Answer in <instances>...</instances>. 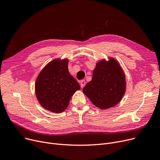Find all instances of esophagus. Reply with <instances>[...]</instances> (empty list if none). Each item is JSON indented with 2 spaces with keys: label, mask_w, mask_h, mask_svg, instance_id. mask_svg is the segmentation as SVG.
Segmentation results:
<instances>
[{
  "label": "esophagus",
  "mask_w": 160,
  "mask_h": 160,
  "mask_svg": "<svg viewBox=\"0 0 160 160\" xmlns=\"http://www.w3.org/2000/svg\"><path fill=\"white\" fill-rule=\"evenodd\" d=\"M86 81H85L84 80H82L81 82H80V86H81V88H83L84 86H85V85H86Z\"/></svg>",
  "instance_id": "esophagus-1"
}]
</instances>
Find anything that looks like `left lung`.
Wrapping results in <instances>:
<instances>
[{"mask_svg": "<svg viewBox=\"0 0 160 160\" xmlns=\"http://www.w3.org/2000/svg\"><path fill=\"white\" fill-rule=\"evenodd\" d=\"M126 89L125 73L114 58L97 62L92 80L83 89L91 102L101 109L114 107L122 99Z\"/></svg>", "mask_w": 160, "mask_h": 160, "instance_id": "left-lung-1", "label": "left lung"}]
</instances>
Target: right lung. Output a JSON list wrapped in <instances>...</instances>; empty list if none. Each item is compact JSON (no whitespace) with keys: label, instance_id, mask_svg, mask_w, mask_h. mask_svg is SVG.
Here are the masks:
<instances>
[{"label":"right lung","instance_id":"1","mask_svg":"<svg viewBox=\"0 0 160 160\" xmlns=\"http://www.w3.org/2000/svg\"><path fill=\"white\" fill-rule=\"evenodd\" d=\"M68 59L51 61L43 68L35 82V94L44 109L55 113L65 111L73 94L80 86L69 72Z\"/></svg>","mask_w":160,"mask_h":160}]
</instances>
